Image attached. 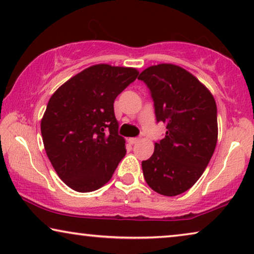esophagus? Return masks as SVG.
I'll return each mask as SVG.
<instances>
[{
  "instance_id": "1",
  "label": "esophagus",
  "mask_w": 254,
  "mask_h": 254,
  "mask_svg": "<svg viewBox=\"0 0 254 254\" xmlns=\"http://www.w3.org/2000/svg\"><path fill=\"white\" fill-rule=\"evenodd\" d=\"M138 138H136V137H131V138H128V142H129V144H136L138 142Z\"/></svg>"
}]
</instances>
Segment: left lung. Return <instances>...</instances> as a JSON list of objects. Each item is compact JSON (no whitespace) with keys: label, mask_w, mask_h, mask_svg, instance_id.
Masks as SVG:
<instances>
[{"label":"left lung","mask_w":254,"mask_h":254,"mask_svg":"<svg viewBox=\"0 0 254 254\" xmlns=\"http://www.w3.org/2000/svg\"><path fill=\"white\" fill-rule=\"evenodd\" d=\"M138 79L150 88L157 122L167 125L165 138L142 161L144 178L154 192L175 196L197 182L216 149V101L196 77L176 64L151 65Z\"/></svg>","instance_id":"1"}]
</instances>
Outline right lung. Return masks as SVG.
I'll list each match as a JSON object with an SVG mask.
<instances>
[{"label":"right lung","mask_w":254,"mask_h":254,"mask_svg":"<svg viewBox=\"0 0 254 254\" xmlns=\"http://www.w3.org/2000/svg\"><path fill=\"white\" fill-rule=\"evenodd\" d=\"M137 76L135 68L94 64L51 96L41 122L43 143L58 176L76 192L107 184L126 154L114 103Z\"/></svg>","instance_id":"obj_1"}]
</instances>
